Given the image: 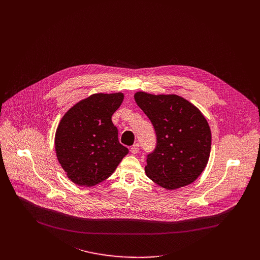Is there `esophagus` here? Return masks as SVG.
Returning <instances> with one entry per match:
<instances>
[{
	"mask_svg": "<svg viewBox=\"0 0 260 260\" xmlns=\"http://www.w3.org/2000/svg\"><path fill=\"white\" fill-rule=\"evenodd\" d=\"M130 151H131L132 154H137V153L139 152V144H138V143L134 144V145L130 148Z\"/></svg>",
	"mask_w": 260,
	"mask_h": 260,
	"instance_id": "esophagus-1",
	"label": "esophagus"
}]
</instances>
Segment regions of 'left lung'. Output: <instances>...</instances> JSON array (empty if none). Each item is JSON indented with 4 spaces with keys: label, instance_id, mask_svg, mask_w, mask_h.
I'll use <instances>...</instances> for the list:
<instances>
[{
    "label": "left lung",
    "instance_id": "left-lung-1",
    "mask_svg": "<svg viewBox=\"0 0 260 260\" xmlns=\"http://www.w3.org/2000/svg\"><path fill=\"white\" fill-rule=\"evenodd\" d=\"M134 99L157 137L156 148L147 157V177L167 190L194 182L205 169L211 150V131L204 115L175 94L140 91Z\"/></svg>",
    "mask_w": 260,
    "mask_h": 260
}]
</instances>
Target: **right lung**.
<instances>
[{"mask_svg":"<svg viewBox=\"0 0 260 260\" xmlns=\"http://www.w3.org/2000/svg\"><path fill=\"white\" fill-rule=\"evenodd\" d=\"M124 94L96 93L71 107L55 134V149L67 177L77 185L91 187L111 176L128 149L119 143L112 115Z\"/></svg>","mask_w":260,"mask_h":260,"instance_id":"1","label":"right lung"}]
</instances>
